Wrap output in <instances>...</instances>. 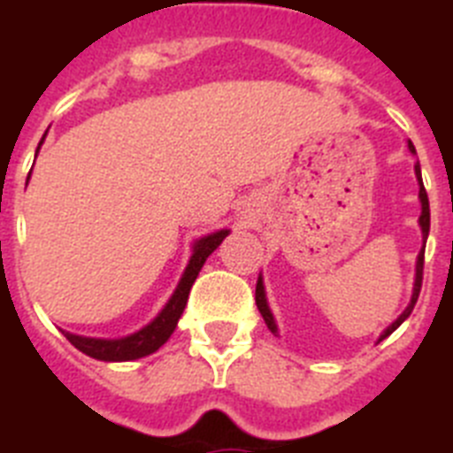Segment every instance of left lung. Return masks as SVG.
Instances as JSON below:
<instances>
[{"label":"left lung","mask_w":453,"mask_h":453,"mask_svg":"<svg viewBox=\"0 0 453 453\" xmlns=\"http://www.w3.org/2000/svg\"><path fill=\"white\" fill-rule=\"evenodd\" d=\"M408 150L413 151L415 154V147L413 142H408ZM415 174H418V181H419V199H422V215H419V224H422V235L424 240H426V235H429V226H431V211H429V197H426V190H424V183H422V172H419V165H415ZM422 276H424V250L419 251L418 256V274H415V288H413V299H411V303H408V308L403 311L402 315H399L395 322L388 326L386 331H383L381 340L388 338V335L392 334V331L397 329L399 324L403 322V319L408 318V315L413 313V308H415V302H418L419 297V290H422ZM256 306H258V311H261L263 319H265L267 324V329L272 331V334H276V324L274 319H272V313H270V308H267V302H265V290H263V281L258 279V283H256Z\"/></svg>","instance_id":"1"}]
</instances>
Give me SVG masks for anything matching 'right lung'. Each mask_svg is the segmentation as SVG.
<instances>
[{
    "label": "right lung",
    "mask_w": 453,
    "mask_h": 453,
    "mask_svg": "<svg viewBox=\"0 0 453 453\" xmlns=\"http://www.w3.org/2000/svg\"><path fill=\"white\" fill-rule=\"evenodd\" d=\"M42 142V140H40ZM29 181V179H27ZM229 235V231H218V234H211L206 238H202L195 245V254H192L190 263H188L186 272L181 276V283L177 286L172 299L167 302V306L163 308L161 315L145 326L138 334L129 335V338L122 340H97V338H83V335H72L65 334V338L70 340L72 345L77 347L79 351H83L90 358H97V361H135V358H142V356L154 354L161 345H165L167 338L174 334L177 329V322L181 318L183 308L188 303V295H190V288L197 279L199 270L206 263V258L218 250V245L224 238Z\"/></svg>",
    "instance_id": "add662e5"
}]
</instances>
